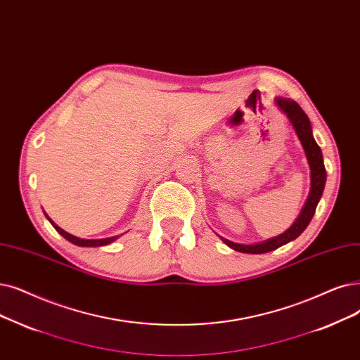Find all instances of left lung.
I'll return each mask as SVG.
<instances>
[{"label":"left lung","instance_id":"left-lung-1","mask_svg":"<svg viewBox=\"0 0 360 360\" xmlns=\"http://www.w3.org/2000/svg\"><path fill=\"white\" fill-rule=\"evenodd\" d=\"M275 103L281 108V112L287 115L288 120L291 122L292 128L304 148L306 158H307V162L310 166V193L304 202V207H303L302 213L299 214V217L295 219V222L278 237L269 238V240L262 241V243H256V244H237V243H232V241L221 237V240L228 247L237 250V252H240V253H250V255L268 253V252H272V250L284 245L299 237L300 233L307 228V225L311 221V217H314V214H315V210H316L318 202L322 197L325 181H326V170L323 166L322 151L315 141L314 134H311V127H310V120H309L307 115L302 110V107L299 104L290 98L276 97Z\"/></svg>","mask_w":360,"mask_h":360}]
</instances>
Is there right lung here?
<instances>
[{
  "label": "right lung",
  "instance_id": "right-lung-1",
  "mask_svg": "<svg viewBox=\"0 0 360 360\" xmlns=\"http://www.w3.org/2000/svg\"><path fill=\"white\" fill-rule=\"evenodd\" d=\"M45 216H46V213H45ZM46 219H49V221L51 222V225L56 228V231L60 233V236H63L68 241L73 243L75 245H79V247H100V245H107V244L113 243V241L117 238V237H108V238H101V240H84V238H77V237L72 236V233H69V232L61 229L60 226H57L49 216H46Z\"/></svg>",
  "mask_w": 360,
  "mask_h": 360
}]
</instances>
